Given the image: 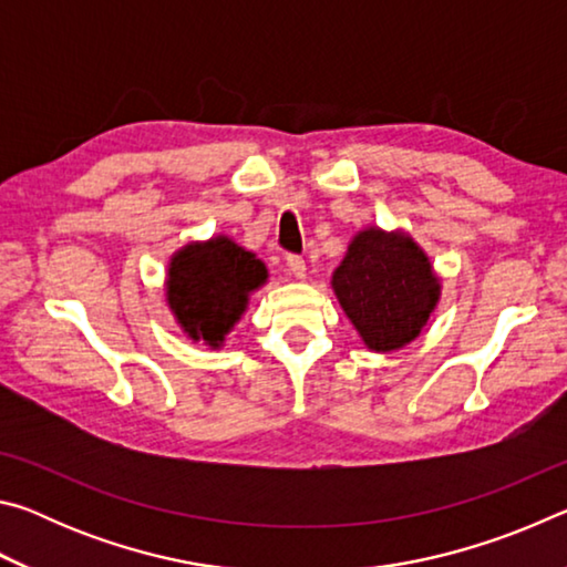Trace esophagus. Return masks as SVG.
<instances>
[{
	"label": "esophagus",
	"instance_id": "1",
	"mask_svg": "<svg viewBox=\"0 0 567 567\" xmlns=\"http://www.w3.org/2000/svg\"><path fill=\"white\" fill-rule=\"evenodd\" d=\"M287 270H290V275L297 277V280H305L307 265H305L300 255H290V257H287Z\"/></svg>",
	"mask_w": 567,
	"mask_h": 567
}]
</instances>
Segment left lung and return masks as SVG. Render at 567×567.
<instances>
[{
  "label": "left lung",
  "mask_w": 567,
  "mask_h": 567,
  "mask_svg": "<svg viewBox=\"0 0 567 567\" xmlns=\"http://www.w3.org/2000/svg\"><path fill=\"white\" fill-rule=\"evenodd\" d=\"M332 290L352 328L372 352L410 344L440 302V277L402 229H360L332 272Z\"/></svg>",
  "instance_id": "1"
}]
</instances>
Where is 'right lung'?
<instances>
[{"instance_id":"1","label":"right lung","mask_w":567,"mask_h":567,"mask_svg":"<svg viewBox=\"0 0 567 567\" xmlns=\"http://www.w3.org/2000/svg\"><path fill=\"white\" fill-rule=\"evenodd\" d=\"M267 277L265 262L227 235L187 243L167 267V305L189 340L217 350Z\"/></svg>"}]
</instances>
